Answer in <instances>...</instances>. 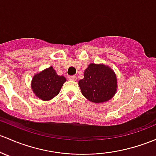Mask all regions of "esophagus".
<instances>
[{
	"mask_svg": "<svg viewBox=\"0 0 156 156\" xmlns=\"http://www.w3.org/2000/svg\"><path fill=\"white\" fill-rule=\"evenodd\" d=\"M69 79L71 80V81H76L77 80V77L75 75H73V76H69Z\"/></svg>",
	"mask_w": 156,
	"mask_h": 156,
	"instance_id": "esophagus-1",
	"label": "esophagus"
}]
</instances>
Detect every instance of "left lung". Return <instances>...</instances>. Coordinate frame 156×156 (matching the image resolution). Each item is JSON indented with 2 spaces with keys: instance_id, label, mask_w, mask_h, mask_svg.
I'll return each mask as SVG.
<instances>
[{
  "instance_id": "obj_1",
  "label": "left lung",
  "mask_w": 156,
  "mask_h": 156,
  "mask_svg": "<svg viewBox=\"0 0 156 156\" xmlns=\"http://www.w3.org/2000/svg\"><path fill=\"white\" fill-rule=\"evenodd\" d=\"M83 96L94 103L110 100L117 92V76L104 64L90 63L84 70L83 78L78 81Z\"/></svg>"
}]
</instances>
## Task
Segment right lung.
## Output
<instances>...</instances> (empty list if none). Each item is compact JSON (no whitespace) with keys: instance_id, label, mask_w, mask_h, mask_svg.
I'll return each instance as SVG.
<instances>
[{"instance_id":"right-lung-1","label":"right lung","mask_w":156,"mask_h":156,"mask_svg":"<svg viewBox=\"0 0 156 156\" xmlns=\"http://www.w3.org/2000/svg\"><path fill=\"white\" fill-rule=\"evenodd\" d=\"M66 81L65 77L57 75L53 67L50 66L34 75L31 88L39 99L48 101L60 93Z\"/></svg>"}]
</instances>
